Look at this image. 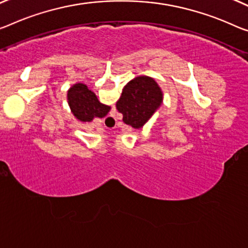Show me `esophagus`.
<instances>
[{"label": "esophagus", "instance_id": "1", "mask_svg": "<svg viewBox=\"0 0 248 248\" xmlns=\"http://www.w3.org/2000/svg\"><path fill=\"white\" fill-rule=\"evenodd\" d=\"M105 123H108V124H111V123H116L115 117L112 116V115H108V117H106V120L104 121V125H105V127H106V124H105Z\"/></svg>", "mask_w": 248, "mask_h": 248}]
</instances>
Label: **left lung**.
Masks as SVG:
<instances>
[{
  "label": "left lung",
  "mask_w": 248,
  "mask_h": 248,
  "mask_svg": "<svg viewBox=\"0 0 248 248\" xmlns=\"http://www.w3.org/2000/svg\"><path fill=\"white\" fill-rule=\"evenodd\" d=\"M162 98V91L153 78L139 76L125 85L116 108L123 114L125 124L140 128L159 108Z\"/></svg>",
  "instance_id": "1"
}]
</instances>
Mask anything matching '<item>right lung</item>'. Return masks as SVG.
<instances>
[{"label": "right lung", "mask_w": 248, "mask_h": 248, "mask_svg": "<svg viewBox=\"0 0 248 248\" xmlns=\"http://www.w3.org/2000/svg\"><path fill=\"white\" fill-rule=\"evenodd\" d=\"M67 100L74 116L82 122H91L94 117L102 119L111 109L109 106L98 102L96 95L81 83L68 90Z\"/></svg>", "instance_id": "obj_1"}]
</instances>
